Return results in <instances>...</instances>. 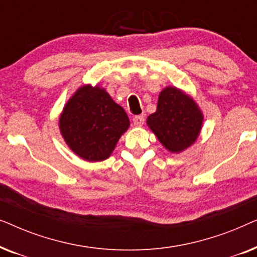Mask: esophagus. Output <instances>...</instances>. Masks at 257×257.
I'll return each mask as SVG.
<instances>
[{"mask_svg": "<svg viewBox=\"0 0 257 257\" xmlns=\"http://www.w3.org/2000/svg\"><path fill=\"white\" fill-rule=\"evenodd\" d=\"M144 121H145L144 115H136V117L133 118V124H135L136 126H143Z\"/></svg>", "mask_w": 257, "mask_h": 257, "instance_id": "1", "label": "esophagus"}]
</instances>
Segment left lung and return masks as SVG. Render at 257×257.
Listing matches in <instances>:
<instances>
[{"label":"left lung","instance_id":"obj_1","mask_svg":"<svg viewBox=\"0 0 257 257\" xmlns=\"http://www.w3.org/2000/svg\"><path fill=\"white\" fill-rule=\"evenodd\" d=\"M146 122L165 149L180 153L198 139L203 114L189 94L167 86L159 93L157 111L147 117Z\"/></svg>","mask_w":257,"mask_h":257}]
</instances>
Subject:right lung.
Listing matches in <instances>:
<instances>
[{
	"label": "right lung",
	"mask_w": 257,
	"mask_h": 257,
	"mask_svg": "<svg viewBox=\"0 0 257 257\" xmlns=\"http://www.w3.org/2000/svg\"><path fill=\"white\" fill-rule=\"evenodd\" d=\"M128 126L124 108L104 87L91 84L78 87L59 117V130L66 145L76 156L91 163L107 159Z\"/></svg>",
	"instance_id": "1"
}]
</instances>
